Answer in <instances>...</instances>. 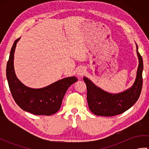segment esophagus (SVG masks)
<instances>
[{"instance_id": "34e87169", "label": "esophagus", "mask_w": 149, "mask_h": 149, "mask_svg": "<svg viewBox=\"0 0 149 149\" xmlns=\"http://www.w3.org/2000/svg\"><path fill=\"white\" fill-rule=\"evenodd\" d=\"M85 72V70L83 69V68H80L78 72H77V74L79 75H84Z\"/></svg>"}]
</instances>
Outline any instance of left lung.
I'll list each match as a JSON object with an SVG mask.
<instances>
[{"mask_svg": "<svg viewBox=\"0 0 149 149\" xmlns=\"http://www.w3.org/2000/svg\"><path fill=\"white\" fill-rule=\"evenodd\" d=\"M136 52L139 59V65L136 78L132 86L123 92L111 94L96 86L86 77L83 79L87 88V100L89 109L94 115L104 116H112L120 115L134 105L140 95L143 78V59L138 52L136 45Z\"/></svg>", "mask_w": 149, "mask_h": 149, "instance_id": "8db88e82", "label": "left lung"}]
</instances>
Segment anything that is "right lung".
Here are the masks:
<instances>
[{
  "label": "right lung",
  "mask_w": 149,
  "mask_h": 149,
  "mask_svg": "<svg viewBox=\"0 0 149 149\" xmlns=\"http://www.w3.org/2000/svg\"><path fill=\"white\" fill-rule=\"evenodd\" d=\"M19 39L13 45L6 66V76L12 96L18 106L26 111L36 115H53L59 110L66 90L77 79L66 77L40 89L25 86L16 76L13 66L14 52Z\"/></svg>",
  "instance_id": "add662e5"
}]
</instances>
